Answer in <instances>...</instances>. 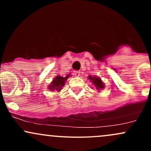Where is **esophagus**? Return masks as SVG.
<instances>
[{"label": "esophagus", "mask_w": 151, "mask_h": 151, "mask_svg": "<svg viewBox=\"0 0 151 151\" xmlns=\"http://www.w3.org/2000/svg\"><path fill=\"white\" fill-rule=\"evenodd\" d=\"M74 74L75 77H79V75H80V72H79V71H74Z\"/></svg>", "instance_id": "34e87169"}]
</instances>
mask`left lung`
I'll return each instance as SVG.
<instances>
[{"mask_svg":"<svg viewBox=\"0 0 151 151\" xmlns=\"http://www.w3.org/2000/svg\"><path fill=\"white\" fill-rule=\"evenodd\" d=\"M88 79L92 82V84H94L95 87H96V89H97L98 91H99V90L104 88V82L101 81V79H100V78L96 77H92V76L89 75V77H88Z\"/></svg>","mask_w":151,"mask_h":151,"instance_id":"1","label":"left lung"}]
</instances>
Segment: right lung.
Masks as SVG:
<instances>
[{
  "label": "right lung",
  "mask_w": 151,
  "mask_h": 151,
  "mask_svg": "<svg viewBox=\"0 0 151 151\" xmlns=\"http://www.w3.org/2000/svg\"><path fill=\"white\" fill-rule=\"evenodd\" d=\"M70 74H67L65 77H60V76H57L55 79H53V81H52L51 84H50L49 86H48V89H49L50 91H60V90L62 89V87L65 86L66 81L67 79L70 77Z\"/></svg>",
  "instance_id": "1"
}]
</instances>
